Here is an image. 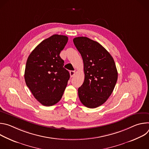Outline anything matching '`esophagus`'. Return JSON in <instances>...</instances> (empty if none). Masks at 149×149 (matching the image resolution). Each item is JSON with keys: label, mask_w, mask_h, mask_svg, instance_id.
Masks as SVG:
<instances>
[{"label": "esophagus", "mask_w": 149, "mask_h": 149, "mask_svg": "<svg viewBox=\"0 0 149 149\" xmlns=\"http://www.w3.org/2000/svg\"><path fill=\"white\" fill-rule=\"evenodd\" d=\"M70 76H71V77H74V75H75V71H71L70 72Z\"/></svg>", "instance_id": "obj_1"}]
</instances>
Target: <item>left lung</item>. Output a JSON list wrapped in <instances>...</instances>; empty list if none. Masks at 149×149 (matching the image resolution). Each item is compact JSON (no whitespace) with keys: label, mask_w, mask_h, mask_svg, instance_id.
Masks as SVG:
<instances>
[{"label":"left lung","mask_w":149,"mask_h":149,"mask_svg":"<svg viewBox=\"0 0 149 149\" xmlns=\"http://www.w3.org/2000/svg\"><path fill=\"white\" fill-rule=\"evenodd\" d=\"M84 62V81L78 88L79 98L86 107L94 109L104 104L113 93L118 72L114 61L98 42L87 37L73 39Z\"/></svg>","instance_id":"left-lung-1"}]
</instances>
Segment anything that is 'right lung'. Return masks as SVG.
<instances>
[{"label": "right lung", "instance_id": "obj_1", "mask_svg": "<svg viewBox=\"0 0 149 149\" xmlns=\"http://www.w3.org/2000/svg\"><path fill=\"white\" fill-rule=\"evenodd\" d=\"M68 38L54 35L44 40L29 55L25 80L34 97L42 105L51 106L59 101L70 79L59 56Z\"/></svg>", "mask_w": 149, "mask_h": 149}]
</instances>
